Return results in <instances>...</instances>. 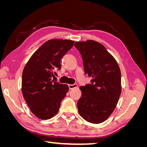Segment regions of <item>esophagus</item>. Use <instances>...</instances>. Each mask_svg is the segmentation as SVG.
Returning <instances> with one entry per match:
<instances>
[{"instance_id": "34e87169", "label": "esophagus", "mask_w": 147, "mask_h": 147, "mask_svg": "<svg viewBox=\"0 0 147 147\" xmlns=\"http://www.w3.org/2000/svg\"><path fill=\"white\" fill-rule=\"evenodd\" d=\"M77 87H78V84L77 83H75L73 84H69V90H72V89H73V88H77Z\"/></svg>"}]
</instances>
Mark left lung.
Listing matches in <instances>:
<instances>
[{
    "mask_svg": "<svg viewBox=\"0 0 147 147\" xmlns=\"http://www.w3.org/2000/svg\"><path fill=\"white\" fill-rule=\"evenodd\" d=\"M80 53L84 73L91 83L81 86L78 110L86 121L104 122L116 107L121 92V71L116 60L101 43L89 40L74 44Z\"/></svg>",
    "mask_w": 147,
    "mask_h": 147,
    "instance_id": "left-lung-1",
    "label": "left lung"
}]
</instances>
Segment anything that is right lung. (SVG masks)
I'll use <instances>...</instances> for the list:
<instances>
[{"label":"right lung","instance_id":"obj_1","mask_svg":"<svg viewBox=\"0 0 147 147\" xmlns=\"http://www.w3.org/2000/svg\"><path fill=\"white\" fill-rule=\"evenodd\" d=\"M74 41L53 39L37 49L25 65L21 91L31 112L42 119L57 114L61 101L69 91L67 84L52 80L61 69V60L74 45Z\"/></svg>","mask_w":147,"mask_h":147}]
</instances>
